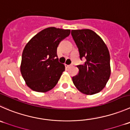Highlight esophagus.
<instances>
[{
  "label": "esophagus",
  "instance_id": "1",
  "mask_svg": "<svg viewBox=\"0 0 130 130\" xmlns=\"http://www.w3.org/2000/svg\"><path fill=\"white\" fill-rule=\"evenodd\" d=\"M65 66L66 68H69V67H70V65H67V64H65Z\"/></svg>",
  "mask_w": 130,
  "mask_h": 130
}]
</instances>
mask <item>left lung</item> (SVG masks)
I'll return each instance as SVG.
<instances>
[{
  "label": "left lung",
  "mask_w": 130,
  "mask_h": 130,
  "mask_svg": "<svg viewBox=\"0 0 130 130\" xmlns=\"http://www.w3.org/2000/svg\"><path fill=\"white\" fill-rule=\"evenodd\" d=\"M71 34L79 52V58L86 59L77 65L79 73L72 77L77 89L88 95L101 91L110 75V54L106 44L98 34L89 29L72 30Z\"/></svg>",
  "instance_id": "obj_1"
}]
</instances>
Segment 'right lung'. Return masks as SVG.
Wrapping results in <instances>:
<instances>
[{
    "label": "right lung",
    "mask_w": 130,
    "mask_h": 130,
    "mask_svg": "<svg viewBox=\"0 0 130 130\" xmlns=\"http://www.w3.org/2000/svg\"><path fill=\"white\" fill-rule=\"evenodd\" d=\"M70 30L49 27L34 36L22 53L20 71L26 84L33 91L44 93L56 85L65 65L58 61L56 50Z\"/></svg>",
    "instance_id": "1"
}]
</instances>
